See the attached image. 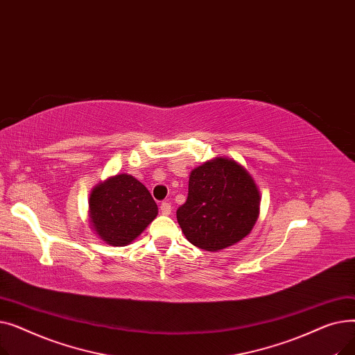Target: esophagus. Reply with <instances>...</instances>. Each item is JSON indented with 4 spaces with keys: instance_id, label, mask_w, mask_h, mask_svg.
I'll return each instance as SVG.
<instances>
[{
    "instance_id": "34e87169",
    "label": "esophagus",
    "mask_w": 355,
    "mask_h": 355,
    "mask_svg": "<svg viewBox=\"0 0 355 355\" xmlns=\"http://www.w3.org/2000/svg\"><path fill=\"white\" fill-rule=\"evenodd\" d=\"M159 210H161V213H162L164 216H170V214H171V204L168 202V201H162V202L159 204Z\"/></svg>"
}]
</instances>
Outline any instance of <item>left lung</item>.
<instances>
[{
	"label": "left lung",
	"mask_w": 355,
	"mask_h": 355,
	"mask_svg": "<svg viewBox=\"0 0 355 355\" xmlns=\"http://www.w3.org/2000/svg\"><path fill=\"white\" fill-rule=\"evenodd\" d=\"M259 207V189L246 168L217 157L191 171L189 197L177 220L191 245L217 252L252 232Z\"/></svg>",
	"instance_id": "8db88e82"
}]
</instances>
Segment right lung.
I'll use <instances>...</instances> for the list:
<instances>
[{"label": "right lung", "mask_w": 355, "mask_h": 355, "mask_svg": "<svg viewBox=\"0 0 355 355\" xmlns=\"http://www.w3.org/2000/svg\"><path fill=\"white\" fill-rule=\"evenodd\" d=\"M158 214L157 202L145 185L128 174L99 182L90 193L92 229L110 246H126Z\"/></svg>", "instance_id": "right-lung-1"}]
</instances>
